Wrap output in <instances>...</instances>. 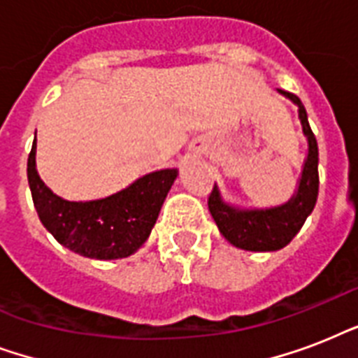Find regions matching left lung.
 Returning <instances> with one entry per match:
<instances>
[{
  "label": "left lung",
  "instance_id": "1",
  "mask_svg": "<svg viewBox=\"0 0 358 358\" xmlns=\"http://www.w3.org/2000/svg\"><path fill=\"white\" fill-rule=\"evenodd\" d=\"M282 96L289 98L299 108V120L303 126V134L308 141V154H306L303 173H301L299 185L294 196L286 204L264 210H243L232 206L221 199L217 185L208 199V208L213 221L217 224L219 232L229 239L230 243L243 250H278L295 238L301 227L305 224L306 217L310 215L317 201L320 189V174H317V141L312 134L306 109L299 98L292 92L280 91Z\"/></svg>",
  "mask_w": 358,
  "mask_h": 358
}]
</instances>
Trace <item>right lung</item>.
<instances>
[{"mask_svg":"<svg viewBox=\"0 0 358 358\" xmlns=\"http://www.w3.org/2000/svg\"><path fill=\"white\" fill-rule=\"evenodd\" d=\"M35 154L33 143L27 180L41 223L66 249L94 260H117L134 255L150 236L163 201L178 176L176 169H162L106 199L72 202L55 195L42 182L36 173Z\"/></svg>","mask_w":358,"mask_h":358,"instance_id":"right-lung-1","label":"right lung"}]
</instances>
